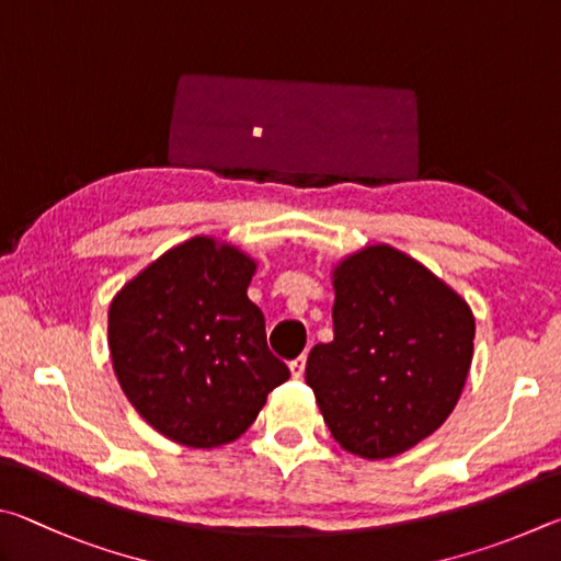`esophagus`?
I'll return each instance as SVG.
<instances>
[{
    "label": "esophagus",
    "instance_id": "esophagus-1",
    "mask_svg": "<svg viewBox=\"0 0 561 561\" xmlns=\"http://www.w3.org/2000/svg\"><path fill=\"white\" fill-rule=\"evenodd\" d=\"M288 367H290V375H293V379H300L302 375H306V357L293 359Z\"/></svg>",
    "mask_w": 561,
    "mask_h": 561
}]
</instances>
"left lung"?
Segmentation results:
<instances>
[{
	"label": "left lung",
	"mask_w": 561,
	"mask_h": 561,
	"mask_svg": "<svg viewBox=\"0 0 561 561\" xmlns=\"http://www.w3.org/2000/svg\"><path fill=\"white\" fill-rule=\"evenodd\" d=\"M330 278L335 340L310 350L306 381L342 448L394 458L456 409L473 362V310L389 243L345 255Z\"/></svg>",
	"instance_id": "left-lung-1"
}]
</instances>
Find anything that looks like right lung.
Returning <instances> with one entry per match:
<instances>
[{"instance_id":"obj_1","label":"right lung","mask_w":561,"mask_h":561,"mask_svg":"<svg viewBox=\"0 0 561 561\" xmlns=\"http://www.w3.org/2000/svg\"><path fill=\"white\" fill-rule=\"evenodd\" d=\"M255 268L239 245L202 233L145 265L111 300L115 377L137 414L174 444H231L290 377L249 300Z\"/></svg>"}]
</instances>
